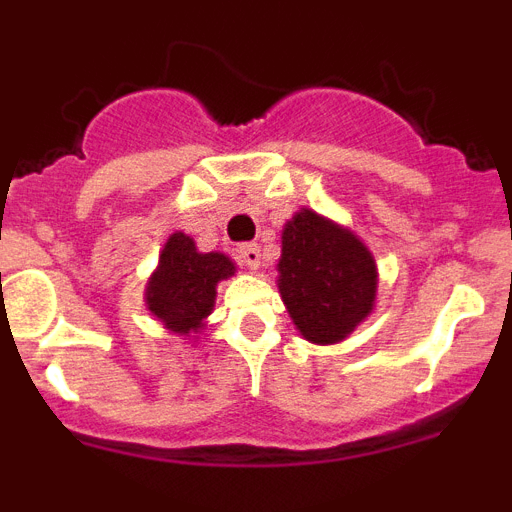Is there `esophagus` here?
<instances>
[{
	"label": "esophagus",
	"mask_w": 512,
	"mask_h": 512,
	"mask_svg": "<svg viewBox=\"0 0 512 512\" xmlns=\"http://www.w3.org/2000/svg\"><path fill=\"white\" fill-rule=\"evenodd\" d=\"M238 259H241V264L248 266V269H259L261 266L259 243H246V246L238 248Z\"/></svg>",
	"instance_id": "obj_1"
}]
</instances>
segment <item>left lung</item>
<instances>
[{
    "mask_svg": "<svg viewBox=\"0 0 512 512\" xmlns=\"http://www.w3.org/2000/svg\"><path fill=\"white\" fill-rule=\"evenodd\" d=\"M279 292L307 341L336 343L372 312L377 266L351 230L302 210L282 233Z\"/></svg>",
    "mask_w": 512,
    "mask_h": 512,
    "instance_id": "1",
    "label": "left lung"
}]
</instances>
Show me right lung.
<instances>
[{
  "label": "right lung",
  "instance_id": "right-lung-1",
  "mask_svg": "<svg viewBox=\"0 0 512 512\" xmlns=\"http://www.w3.org/2000/svg\"><path fill=\"white\" fill-rule=\"evenodd\" d=\"M235 271L223 253H200L184 233H174L146 289L148 310L174 333H192L215 307V287Z\"/></svg>",
  "mask_w": 512,
  "mask_h": 512
}]
</instances>
